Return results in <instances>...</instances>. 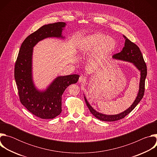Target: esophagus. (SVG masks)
Here are the masks:
<instances>
[{
  "label": "esophagus",
  "instance_id": "34e87169",
  "mask_svg": "<svg viewBox=\"0 0 157 157\" xmlns=\"http://www.w3.org/2000/svg\"><path fill=\"white\" fill-rule=\"evenodd\" d=\"M79 81L80 82H82V83L85 82L86 81V77L84 76H82V75L80 76V77L79 78Z\"/></svg>",
  "mask_w": 157,
  "mask_h": 157
}]
</instances>
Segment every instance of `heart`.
Segmentation results:
<instances>
[{
    "mask_svg": "<svg viewBox=\"0 0 157 157\" xmlns=\"http://www.w3.org/2000/svg\"><path fill=\"white\" fill-rule=\"evenodd\" d=\"M116 47L115 40L102 33H95L85 36L79 41L78 49L82 54L96 51V57L101 59L113 52Z\"/></svg>",
    "mask_w": 157,
    "mask_h": 157,
    "instance_id": "b5f03b06",
    "label": "heart"
}]
</instances>
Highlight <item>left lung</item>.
<instances>
[{
	"label": "left lung",
	"instance_id": "obj_1",
	"mask_svg": "<svg viewBox=\"0 0 157 157\" xmlns=\"http://www.w3.org/2000/svg\"><path fill=\"white\" fill-rule=\"evenodd\" d=\"M124 37L125 39L124 47L122 50L118 53H116L113 55V58L123 60L125 61H128L130 63H133L136 66V68L140 71V80L139 84V91L137 94V96L134 101L133 104L128 107L127 110L122 112V113L116 114V115H105L101 113H98L96 110H94L92 106L89 104L86 97L84 96V99L86 104L89 108V110L91 114L95 116L97 119L107 122H113L116 121L120 119L124 118L127 115H128L133 110L137 105L140 102L142 99L144 97V92H145V78L147 75V69L145 62L144 59L143 55L140 50V48L136 44L132 42L129 40L126 36L124 35Z\"/></svg>",
	"mask_w": 157,
	"mask_h": 157
}]
</instances>
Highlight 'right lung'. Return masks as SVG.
I'll return each mask as SVG.
<instances>
[{"instance_id":"obj_1","label":"right lung","mask_w":157,"mask_h":157,"mask_svg":"<svg viewBox=\"0 0 157 157\" xmlns=\"http://www.w3.org/2000/svg\"><path fill=\"white\" fill-rule=\"evenodd\" d=\"M64 22L44 25L28 36L22 43L15 64L14 76L21 104L34 116L43 119H53L61 113V96L70 84L76 83L79 76L57 77L45 91L35 87L32 79L33 48L40 41L49 37L63 38Z\"/></svg>"}]
</instances>
